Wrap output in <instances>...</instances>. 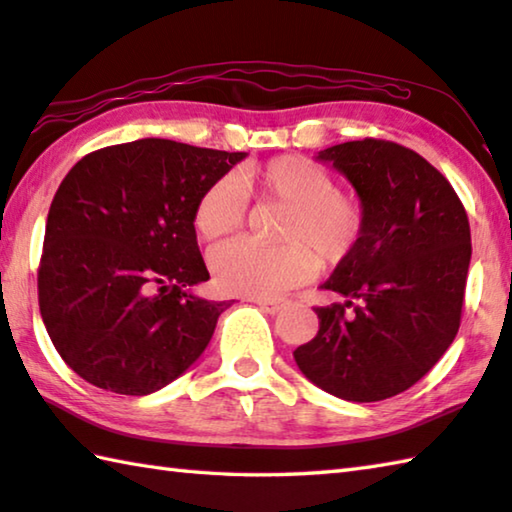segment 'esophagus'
Listing matches in <instances>:
<instances>
[{"label":"esophagus","mask_w":512,"mask_h":512,"mask_svg":"<svg viewBox=\"0 0 512 512\" xmlns=\"http://www.w3.org/2000/svg\"><path fill=\"white\" fill-rule=\"evenodd\" d=\"M255 304L266 313H280L282 309H286L288 300H282V297H257Z\"/></svg>","instance_id":"34e87169"}]
</instances>
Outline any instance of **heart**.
Instances as JSON below:
<instances>
[{"label": "heart", "mask_w": 512, "mask_h": 512, "mask_svg": "<svg viewBox=\"0 0 512 512\" xmlns=\"http://www.w3.org/2000/svg\"><path fill=\"white\" fill-rule=\"evenodd\" d=\"M248 197L280 203L275 239L262 248L237 239L217 246L210 271L224 293L275 297L309 282L324 268L345 264L356 253L367 226V206L356 190L340 188L327 167L304 156H277L262 165L224 176L201 194L192 212L199 239L217 241L246 221Z\"/></svg>", "instance_id": "1"}]
</instances>
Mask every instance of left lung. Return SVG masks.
Returning <instances> with one entry per match:
<instances>
[{
	"label": "left lung",
	"mask_w": 512,
	"mask_h": 512,
	"mask_svg": "<svg viewBox=\"0 0 512 512\" xmlns=\"http://www.w3.org/2000/svg\"><path fill=\"white\" fill-rule=\"evenodd\" d=\"M320 161L347 176L367 206L356 253L322 288L320 329L295 351L302 374L353 403L410 389L452 345L472 255L466 208L421 154L380 138L327 147Z\"/></svg>",
	"instance_id": "8db88e82"
}]
</instances>
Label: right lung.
<instances>
[{
  "mask_svg": "<svg viewBox=\"0 0 512 512\" xmlns=\"http://www.w3.org/2000/svg\"><path fill=\"white\" fill-rule=\"evenodd\" d=\"M244 156L141 138L91 152L64 176L46 217L37 300L80 378L145 396L208 347L230 302L190 293L210 280L192 212Z\"/></svg>",
  "mask_w": 512,
  "mask_h": 512,
  "instance_id": "add662e5",
  "label": "right lung"
}]
</instances>
